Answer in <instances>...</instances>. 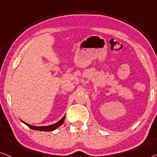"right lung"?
I'll list each match as a JSON object with an SVG mask.
<instances>
[{
	"mask_svg": "<svg viewBox=\"0 0 157 157\" xmlns=\"http://www.w3.org/2000/svg\"><path fill=\"white\" fill-rule=\"evenodd\" d=\"M65 116L64 117L63 119L61 120H59L58 122H57L56 124H52V125H49V126H45V127H36V126H33V125H30V124H28L24 122V121H22L23 123L25 124L28 127H30V129H34V130H38V131H45V132H49V131H53L55 130V129L58 128V127H59V126L62 125V124L63 123L64 120H65Z\"/></svg>",
	"mask_w": 157,
	"mask_h": 157,
	"instance_id": "obj_1",
	"label": "right lung"
}]
</instances>
